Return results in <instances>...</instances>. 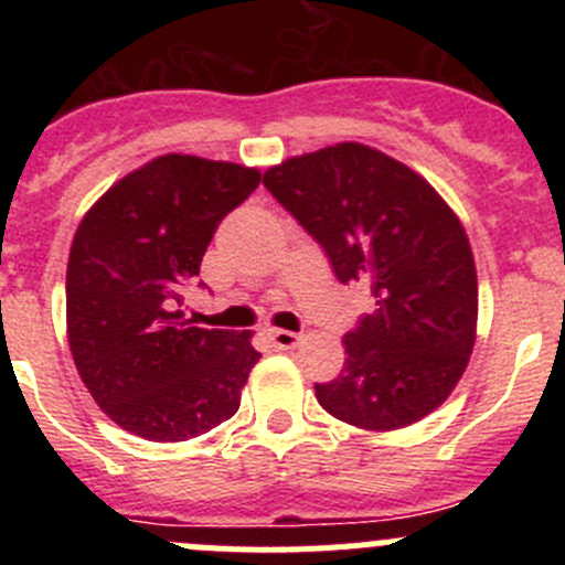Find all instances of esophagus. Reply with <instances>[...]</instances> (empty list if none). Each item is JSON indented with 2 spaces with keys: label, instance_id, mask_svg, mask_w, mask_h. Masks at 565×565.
I'll use <instances>...</instances> for the list:
<instances>
[{
  "label": "esophagus",
  "instance_id": "obj_1",
  "mask_svg": "<svg viewBox=\"0 0 565 565\" xmlns=\"http://www.w3.org/2000/svg\"><path fill=\"white\" fill-rule=\"evenodd\" d=\"M267 335H270L273 347H278V350H292V347H298L300 341V333H292V330H284V328H273Z\"/></svg>",
  "mask_w": 565,
  "mask_h": 565
}]
</instances>
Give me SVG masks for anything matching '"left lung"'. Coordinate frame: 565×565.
I'll list each match as a JSON object with an SVG mask.
<instances>
[{
	"mask_svg": "<svg viewBox=\"0 0 565 565\" xmlns=\"http://www.w3.org/2000/svg\"><path fill=\"white\" fill-rule=\"evenodd\" d=\"M267 191L328 254L341 284L372 289L374 311L344 335V369L317 383L333 418L391 431L457 388L476 344L478 278L457 213L420 174L344 141L270 167Z\"/></svg>",
	"mask_w": 565,
	"mask_h": 565,
	"instance_id": "1",
	"label": "left lung"
}]
</instances>
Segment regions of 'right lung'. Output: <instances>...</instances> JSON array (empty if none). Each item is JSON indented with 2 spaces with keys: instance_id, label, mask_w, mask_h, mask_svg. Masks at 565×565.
Instances as JSON below:
<instances>
[{
  "instance_id": "add662e5",
  "label": "right lung",
  "mask_w": 565,
  "mask_h": 565,
  "mask_svg": "<svg viewBox=\"0 0 565 565\" xmlns=\"http://www.w3.org/2000/svg\"><path fill=\"white\" fill-rule=\"evenodd\" d=\"M259 172L161 156L89 207L67 259V341L98 407L125 431L180 443L230 420L259 352L250 333L182 319L180 292Z\"/></svg>"
}]
</instances>
